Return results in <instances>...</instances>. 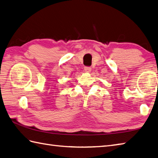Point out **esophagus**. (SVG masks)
Listing matches in <instances>:
<instances>
[{"label":"esophagus","instance_id":"esophagus-1","mask_svg":"<svg viewBox=\"0 0 158 158\" xmlns=\"http://www.w3.org/2000/svg\"><path fill=\"white\" fill-rule=\"evenodd\" d=\"M91 70H92L91 67H89V66L84 67V70H85V72H86V73H89L90 71H91Z\"/></svg>","mask_w":158,"mask_h":158}]
</instances>
